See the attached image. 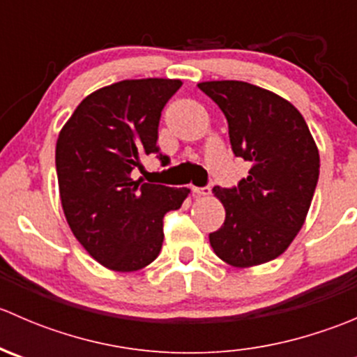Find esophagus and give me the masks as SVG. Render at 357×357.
I'll list each match as a JSON object with an SVG mask.
<instances>
[{
  "label": "esophagus",
  "instance_id": "esophagus-1",
  "mask_svg": "<svg viewBox=\"0 0 357 357\" xmlns=\"http://www.w3.org/2000/svg\"><path fill=\"white\" fill-rule=\"evenodd\" d=\"M193 193L199 197H208L211 195V186H193Z\"/></svg>",
  "mask_w": 357,
  "mask_h": 357
}]
</instances>
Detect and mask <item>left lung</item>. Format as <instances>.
<instances>
[{"label":"left lung","instance_id":"1","mask_svg":"<svg viewBox=\"0 0 357 357\" xmlns=\"http://www.w3.org/2000/svg\"><path fill=\"white\" fill-rule=\"evenodd\" d=\"M199 88L228 121L235 157L252 164L233 188L214 186L226 219L208 240L235 268L273 261L305 221L319 178V153L301 112L275 93L243 81H207Z\"/></svg>","mask_w":357,"mask_h":357}]
</instances>
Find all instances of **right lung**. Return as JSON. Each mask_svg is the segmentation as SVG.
Wrapping results in <instances>:
<instances>
[{
  "label": "right lung",
  "mask_w": 357,
  "mask_h": 357,
  "mask_svg": "<svg viewBox=\"0 0 357 357\" xmlns=\"http://www.w3.org/2000/svg\"><path fill=\"white\" fill-rule=\"evenodd\" d=\"M179 79H128L86 96L56 139L63 214L93 259L114 271H138L157 259L164 215L188 188L132 181L142 158L155 153L162 109Z\"/></svg>",
  "instance_id": "right-lung-1"
}]
</instances>
